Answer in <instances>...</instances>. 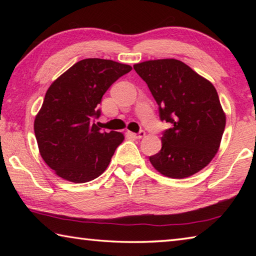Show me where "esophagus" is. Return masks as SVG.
<instances>
[{
    "instance_id": "obj_1",
    "label": "esophagus",
    "mask_w": 256,
    "mask_h": 256,
    "mask_svg": "<svg viewBox=\"0 0 256 256\" xmlns=\"http://www.w3.org/2000/svg\"><path fill=\"white\" fill-rule=\"evenodd\" d=\"M130 136H133L134 138H142L146 136L144 131H140L138 133H130Z\"/></svg>"
}]
</instances>
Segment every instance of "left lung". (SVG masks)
<instances>
[{
    "label": "left lung",
    "instance_id": "1",
    "mask_svg": "<svg viewBox=\"0 0 256 256\" xmlns=\"http://www.w3.org/2000/svg\"><path fill=\"white\" fill-rule=\"evenodd\" d=\"M133 68L157 102L160 120L172 124L162 136V150L149 157L151 164L170 178L196 174L218 152L226 126L214 84L175 58L146 60Z\"/></svg>",
    "mask_w": 256,
    "mask_h": 256
}]
</instances>
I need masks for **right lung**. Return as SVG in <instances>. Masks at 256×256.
<instances>
[{
  "label": "right lung",
  "mask_w": 256,
  "mask_h": 256,
  "mask_svg": "<svg viewBox=\"0 0 256 256\" xmlns=\"http://www.w3.org/2000/svg\"><path fill=\"white\" fill-rule=\"evenodd\" d=\"M131 70L112 60L86 58L50 86L34 130L42 158L56 175L86 183L106 170L124 134L100 131L94 118L104 94Z\"/></svg>",
  "instance_id": "add662e5"
}]
</instances>
